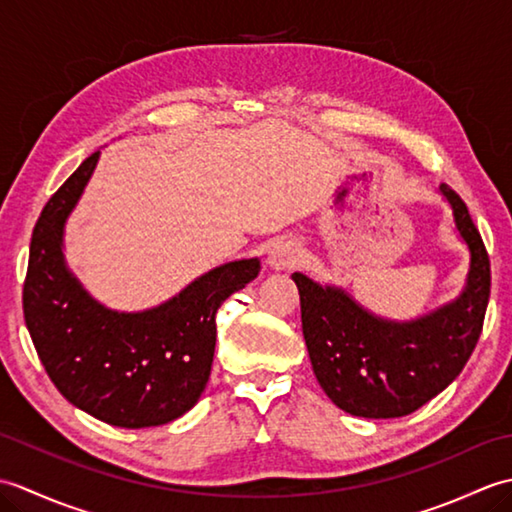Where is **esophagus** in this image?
I'll use <instances>...</instances> for the list:
<instances>
[{"label":"esophagus","instance_id":"esophagus-1","mask_svg":"<svg viewBox=\"0 0 512 512\" xmlns=\"http://www.w3.org/2000/svg\"><path fill=\"white\" fill-rule=\"evenodd\" d=\"M301 250L295 242H279L268 250V266L273 270H288L299 264Z\"/></svg>","mask_w":512,"mask_h":512}]
</instances>
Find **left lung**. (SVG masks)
<instances>
[{
  "instance_id": "8db88e82",
  "label": "left lung",
  "mask_w": 512,
  "mask_h": 512,
  "mask_svg": "<svg viewBox=\"0 0 512 512\" xmlns=\"http://www.w3.org/2000/svg\"><path fill=\"white\" fill-rule=\"evenodd\" d=\"M440 193L471 255L462 292L444 306L411 321L383 319L343 288L292 275L314 376L352 416L400 418L420 409L460 376L482 334L491 262L460 195L449 184Z\"/></svg>"
}]
</instances>
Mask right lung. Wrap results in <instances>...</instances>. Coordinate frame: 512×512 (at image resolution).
<instances>
[{"label": "right lung", "mask_w": 512, "mask_h": 512, "mask_svg": "<svg viewBox=\"0 0 512 512\" xmlns=\"http://www.w3.org/2000/svg\"><path fill=\"white\" fill-rule=\"evenodd\" d=\"M99 156L85 158L43 206L30 242L24 319L65 400L114 427H158L200 400L213 365L215 314L262 266L257 257L222 264L143 312L105 308L63 255L65 222Z\"/></svg>", "instance_id": "right-lung-1"}]
</instances>
